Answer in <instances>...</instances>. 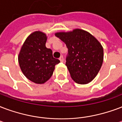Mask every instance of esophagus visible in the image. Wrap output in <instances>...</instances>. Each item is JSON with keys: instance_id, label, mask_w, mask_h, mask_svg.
Here are the masks:
<instances>
[{"instance_id": "34e87169", "label": "esophagus", "mask_w": 122, "mask_h": 122, "mask_svg": "<svg viewBox=\"0 0 122 122\" xmlns=\"http://www.w3.org/2000/svg\"><path fill=\"white\" fill-rule=\"evenodd\" d=\"M59 60H60V61H61V63H63V61H64V58H63V57L61 56V57H59Z\"/></svg>"}]
</instances>
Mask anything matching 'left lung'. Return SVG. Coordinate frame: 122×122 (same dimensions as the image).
<instances>
[{"label": "left lung", "mask_w": 122, "mask_h": 122, "mask_svg": "<svg viewBox=\"0 0 122 122\" xmlns=\"http://www.w3.org/2000/svg\"><path fill=\"white\" fill-rule=\"evenodd\" d=\"M55 36L65 43L68 49L66 66L71 79L79 84L92 81L104 60L101 43L90 32L81 29L56 32Z\"/></svg>", "instance_id": "obj_1"}]
</instances>
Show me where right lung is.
Segmentation results:
<instances>
[{"instance_id": "right-lung-1", "label": "right lung", "mask_w": 122, "mask_h": 122, "mask_svg": "<svg viewBox=\"0 0 122 122\" xmlns=\"http://www.w3.org/2000/svg\"><path fill=\"white\" fill-rule=\"evenodd\" d=\"M47 36L38 30L29 35L22 45L18 56L24 75L36 84H44L52 76L55 65L60 63L54 58L52 51L45 46Z\"/></svg>"}]
</instances>
